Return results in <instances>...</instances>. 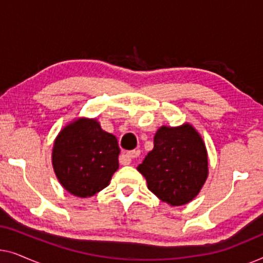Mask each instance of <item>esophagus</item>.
<instances>
[{
    "label": "esophagus",
    "instance_id": "1",
    "mask_svg": "<svg viewBox=\"0 0 263 263\" xmlns=\"http://www.w3.org/2000/svg\"><path fill=\"white\" fill-rule=\"evenodd\" d=\"M140 156V149H133L130 152L123 154V156H121L120 158V163L122 165H128L130 164L133 159H135V158H138Z\"/></svg>",
    "mask_w": 263,
    "mask_h": 263
}]
</instances>
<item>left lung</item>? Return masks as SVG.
Here are the masks:
<instances>
[{
  "mask_svg": "<svg viewBox=\"0 0 263 263\" xmlns=\"http://www.w3.org/2000/svg\"><path fill=\"white\" fill-rule=\"evenodd\" d=\"M154 195L171 206L192 201L206 182L208 158L204 142L189 123L163 125L154 135V147L138 166Z\"/></svg>",
  "mask_w": 263,
  "mask_h": 263,
  "instance_id": "8db88e82",
  "label": "left lung"
}]
</instances>
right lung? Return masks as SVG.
Returning a JSON list of instances; mask_svg holds the SVG:
<instances>
[{
    "mask_svg": "<svg viewBox=\"0 0 263 263\" xmlns=\"http://www.w3.org/2000/svg\"><path fill=\"white\" fill-rule=\"evenodd\" d=\"M116 136L104 132L95 118H78L57 135L52 166L67 192L89 197L106 188L118 168Z\"/></svg>",
    "mask_w": 263,
    "mask_h": 263,
    "instance_id": "obj_1",
    "label": "right lung"
}]
</instances>
